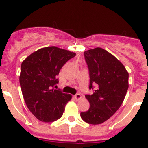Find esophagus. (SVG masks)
Instances as JSON below:
<instances>
[{"label":"esophagus","instance_id":"obj_1","mask_svg":"<svg viewBox=\"0 0 148 148\" xmlns=\"http://www.w3.org/2000/svg\"><path fill=\"white\" fill-rule=\"evenodd\" d=\"M74 97L76 100H79V99L82 98V95H80V94H77V95H74Z\"/></svg>","mask_w":148,"mask_h":148}]
</instances>
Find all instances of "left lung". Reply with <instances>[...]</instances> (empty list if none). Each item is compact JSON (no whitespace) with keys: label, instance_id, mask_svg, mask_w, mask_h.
I'll return each mask as SVG.
<instances>
[{"label":"left lung","instance_id":"8db88e82","mask_svg":"<svg viewBox=\"0 0 148 148\" xmlns=\"http://www.w3.org/2000/svg\"><path fill=\"white\" fill-rule=\"evenodd\" d=\"M84 55L89 71V88L94 92L85 95L90 107L80 115L87 123L99 125L120 107L129 86V74L115 56L102 48L85 51Z\"/></svg>","mask_w":148,"mask_h":148}]
</instances>
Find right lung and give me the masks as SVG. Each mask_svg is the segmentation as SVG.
I'll use <instances>...</instances> for the list:
<instances>
[{
  "mask_svg": "<svg viewBox=\"0 0 148 148\" xmlns=\"http://www.w3.org/2000/svg\"><path fill=\"white\" fill-rule=\"evenodd\" d=\"M76 53L56 46L38 49L21 64L19 77L23 99L38 120L52 122L62 117L71 95L55 89L57 76Z\"/></svg>",
  "mask_w": 148,
  "mask_h": 148,
  "instance_id": "1",
  "label": "right lung"
}]
</instances>
